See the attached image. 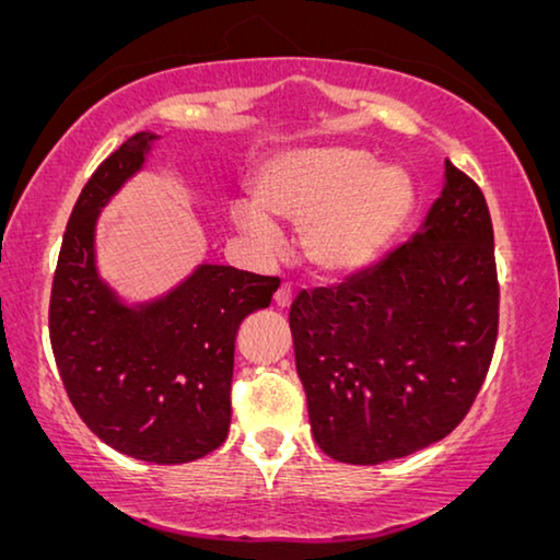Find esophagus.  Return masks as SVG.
I'll list each match as a JSON object with an SVG mask.
<instances>
[{
  "label": "esophagus",
  "instance_id": "esophagus-1",
  "mask_svg": "<svg viewBox=\"0 0 560 560\" xmlns=\"http://www.w3.org/2000/svg\"><path fill=\"white\" fill-rule=\"evenodd\" d=\"M275 303H278L280 308H288V305L293 303V285H290V282H282L278 288V293H275Z\"/></svg>",
  "mask_w": 560,
  "mask_h": 560
}]
</instances>
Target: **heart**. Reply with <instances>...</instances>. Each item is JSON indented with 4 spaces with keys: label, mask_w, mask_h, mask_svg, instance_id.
Masks as SVG:
<instances>
[{
    "label": "heart",
    "mask_w": 560,
    "mask_h": 560,
    "mask_svg": "<svg viewBox=\"0 0 560 560\" xmlns=\"http://www.w3.org/2000/svg\"><path fill=\"white\" fill-rule=\"evenodd\" d=\"M257 203L232 206L234 224L262 249L275 247L272 221L303 224V255L324 272H351L380 257L412 211V183L362 150L324 144L282 152L255 183Z\"/></svg>",
    "instance_id": "heart-1"
}]
</instances>
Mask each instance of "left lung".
Here are the masks:
<instances>
[{
	"label": "left lung",
	"instance_id": "8db88e82",
	"mask_svg": "<svg viewBox=\"0 0 560 560\" xmlns=\"http://www.w3.org/2000/svg\"><path fill=\"white\" fill-rule=\"evenodd\" d=\"M500 328L485 194L446 163L423 232L370 270L290 305L313 439L347 464H382L446 439L477 400Z\"/></svg>",
	"mask_w": 560,
	"mask_h": 560
}]
</instances>
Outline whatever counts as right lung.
I'll list each match as a JSON object with an SVG mask.
<instances>
[{
  "label": "right lung",
  "instance_id": "right-lung-1",
  "mask_svg": "<svg viewBox=\"0 0 560 560\" xmlns=\"http://www.w3.org/2000/svg\"><path fill=\"white\" fill-rule=\"evenodd\" d=\"M150 140L129 137L73 206L52 275L50 347L68 400L98 439L140 462L186 464L224 443L236 331L270 305L280 278L203 265L140 311L114 301L94 270V224Z\"/></svg>",
  "mask_w": 560,
  "mask_h": 560
}]
</instances>
